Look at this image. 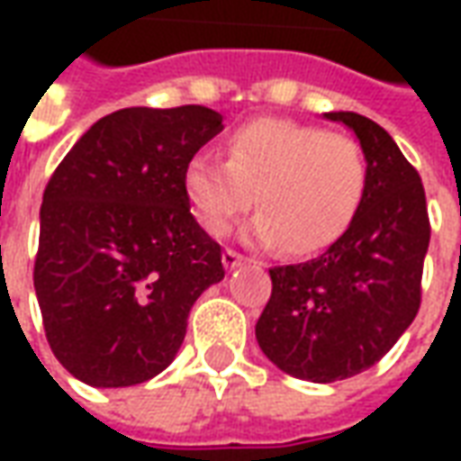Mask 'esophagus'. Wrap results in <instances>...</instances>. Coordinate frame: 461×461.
I'll list each match as a JSON object with an SVG mask.
<instances>
[{
  "label": "esophagus",
  "mask_w": 461,
  "mask_h": 461,
  "mask_svg": "<svg viewBox=\"0 0 461 461\" xmlns=\"http://www.w3.org/2000/svg\"><path fill=\"white\" fill-rule=\"evenodd\" d=\"M221 264H224V269L231 271L244 264V257H241V254H237L234 249H227L224 254H221Z\"/></svg>",
  "instance_id": "esophagus-1"
}]
</instances>
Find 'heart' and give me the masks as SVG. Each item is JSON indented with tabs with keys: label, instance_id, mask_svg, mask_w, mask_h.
<instances>
[{
	"label": "heart",
	"instance_id": "1",
	"mask_svg": "<svg viewBox=\"0 0 461 461\" xmlns=\"http://www.w3.org/2000/svg\"><path fill=\"white\" fill-rule=\"evenodd\" d=\"M366 158L356 140L316 125L259 118L227 140V160L194 155L182 187L194 220L224 237L257 202L247 240L291 254L326 249L348 230L366 192Z\"/></svg>",
	"mask_w": 461,
	"mask_h": 461
}]
</instances>
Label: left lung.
Returning a JSON list of instances; mask_svg holds the SVG:
<instances>
[{"label": "left lung", "mask_w": 461, "mask_h": 461, "mask_svg": "<svg viewBox=\"0 0 461 461\" xmlns=\"http://www.w3.org/2000/svg\"><path fill=\"white\" fill-rule=\"evenodd\" d=\"M356 135L366 192L348 230L321 257L274 267L257 321L264 356L286 375L333 383L375 366L410 329L429 247L425 187L397 142L350 111L323 113Z\"/></svg>", "instance_id": "8db88e82"}]
</instances>
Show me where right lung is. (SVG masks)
<instances>
[{
    "label": "right lung",
    "instance_id": "1",
    "mask_svg": "<svg viewBox=\"0 0 461 461\" xmlns=\"http://www.w3.org/2000/svg\"><path fill=\"white\" fill-rule=\"evenodd\" d=\"M221 128L204 105L122 108L94 122L46 185L36 299L54 356L86 385L162 373L194 301L224 279L220 244L182 187L187 162Z\"/></svg>",
    "mask_w": 461,
    "mask_h": 461
}]
</instances>
